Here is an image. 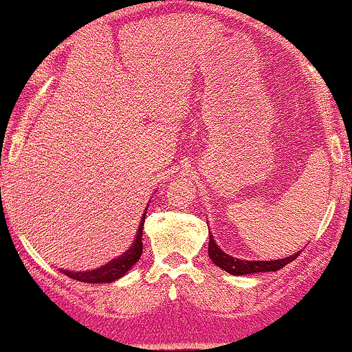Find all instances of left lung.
<instances>
[{"label":"left lung","mask_w":352,"mask_h":352,"mask_svg":"<svg viewBox=\"0 0 352 352\" xmlns=\"http://www.w3.org/2000/svg\"><path fill=\"white\" fill-rule=\"evenodd\" d=\"M300 253L301 252H298L288 258L272 259V261H247V259H239L224 253L223 250L219 248V245L216 243L213 235H210L208 243V256L211 261H213L218 267L224 269L226 272L232 274V276H247V274L254 272H276L278 269L285 266V264L292 263L293 259H296L300 256Z\"/></svg>","instance_id":"obj_1"}]
</instances>
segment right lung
I'll return each instance as SVG.
<instances>
[{"label": "right lung", "mask_w": 352, "mask_h": 352, "mask_svg": "<svg viewBox=\"0 0 352 352\" xmlns=\"http://www.w3.org/2000/svg\"><path fill=\"white\" fill-rule=\"evenodd\" d=\"M147 211V208H146ZM144 219H146V213L142 214L141 224H139L136 239L131 245V248L126 250L122 256L112 259V261L104 264L102 267L93 269V271H85V272H74V271H64L70 278H75V280L86 282V283H112L118 278H122L124 274H126L129 269H131L134 264L139 261L142 254V226Z\"/></svg>", "instance_id": "obj_1"}]
</instances>
